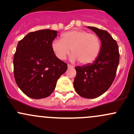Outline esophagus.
I'll use <instances>...</instances> for the list:
<instances>
[{
	"instance_id": "esophagus-1",
	"label": "esophagus",
	"mask_w": 134,
	"mask_h": 134,
	"mask_svg": "<svg viewBox=\"0 0 134 134\" xmlns=\"http://www.w3.org/2000/svg\"><path fill=\"white\" fill-rule=\"evenodd\" d=\"M67 67H68V69H71V68H73V66L70 64H67Z\"/></svg>"
}]
</instances>
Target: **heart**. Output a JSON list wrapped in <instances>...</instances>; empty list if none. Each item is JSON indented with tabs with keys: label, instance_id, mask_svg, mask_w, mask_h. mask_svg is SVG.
Segmentation results:
<instances>
[{
	"label": "heart",
	"instance_id": "b5f03b06",
	"mask_svg": "<svg viewBox=\"0 0 134 134\" xmlns=\"http://www.w3.org/2000/svg\"><path fill=\"white\" fill-rule=\"evenodd\" d=\"M100 48V40L97 35L78 29L62 34L61 40L55 39L51 43L52 51L59 60H65L71 49L70 60L72 62L78 60L83 65L95 61Z\"/></svg>",
	"mask_w": 134,
	"mask_h": 134
}]
</instances>
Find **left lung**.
I'll use <instances>...</instances> for the list:
<instances>
[{"label": "left lung", "instance_id": "left-lung-1", "mask_svg": "<svg viewBox=\"0 0 134 134\" xmlns=\"http://www.w3.org/2000/svg\"><path fill=\"white\" fill-rule=\"evenodd\" d=\"M100 39L99 55L92 63L75 67L74 89L80 96L88 99L98 98L110 88L115 77L119 61L118 43L107 31L87 26Z\"/></svg>", "mask_w": 134, "mask_h": 134}]
</instances>
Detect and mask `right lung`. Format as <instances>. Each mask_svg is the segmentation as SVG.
<instances>
[{"mask_svg":"<svg viewBox=\"0 0 134 134\" xmlns=\"http://www.w3.org/2000/svg\"><path fill=\"white\" fill-rule=\"evenodd\" d=\"M58 31L42 29L28 33L19 42L13 58L14 76L20 89L33 99L50 96L67 65L56 57L51 43Z\"/></svg>","mask_w":134,"mask_h":134,"instance_id":"right-lung-1","label":"right lung"}]
</instances>
